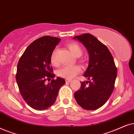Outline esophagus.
Masks as SVG:
<instances>
[{
  "label": "esophagus",
  "instance_id": "34e87169",
  "mask_svg": "<svg viewBox=\"0 0 134 134\" xmlns=\"http://www.w3.org/2000/svg\"><path fill=\"white\" fill-rule=\"evenodd\" d=\"M65 81H66V83H70V82L72 81V80L66 79V80H65Z\"/></svg>",
  "mask_w": 134,
  "mask_h": 134
}]
</instances>
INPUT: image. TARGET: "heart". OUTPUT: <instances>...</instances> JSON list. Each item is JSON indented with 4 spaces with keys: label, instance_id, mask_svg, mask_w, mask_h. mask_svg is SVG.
Wrapping results in <instances>:
<instances>
[{
    "label": "heart",
    "instance_id": "heart-1",
    "mask_svg": "<svg viewBox=\"0 0 134 134\" xmlns=\"http://www.w3.org/2000/svg\"><path fill=\"white\" fill-rule=\"evenodd\" d=\"M67 47L75 57H80L83 54V50L79 44L76 43H70L67 44ZM56 49H54L51 54L50 58L51 64L54 66L58 65L56 59ZM81 69L80 66H64L58 71V75L65 79H72L81 72Z\"/></svg>",
    "mask_w": 134,
    "mask_h": 134
}]
</instances>
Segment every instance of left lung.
I'll list each match as a JSON object with an SVG mask.
<instances>
[{"instance_id": "1", "label": "left lung", "mask_w": 134, "mask_h": 134, "mask_svg": "<svg viewBox=\"0 0 134 134\" xmlns=\"http://www.w3.org/2000/svg\"><path fill=\"white\" fill-rule=\"evenodd\" d=\"M85 46L89 54V64L84 76L91 81L81 82V88L74 97L79 105L86 110L103 106L111 95L117 76V69L108 48L90 34L75 36Z\"/></svg>"}]
</instances>
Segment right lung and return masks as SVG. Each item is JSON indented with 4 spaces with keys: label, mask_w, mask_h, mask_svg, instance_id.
I'll list each match as a JSON object with an SVG mask.
<instances>
[{
    "label": "right lung",
    "mask_w": 134,
    "mask_h": 134,
    "mask_svg": "<svg viewBox=\"0 0 134 134\" xmlns=\"http://www.w3.org/2000/svg\"><path fill=\"white\" fill-rule=\"evenodd\" d=\"M60 38L50 36L40 37L30 44L19 59L16 80L19 92L29 106L44 110L56 102L59 90L65 80L53 78L50 58ZM53 80L47 85L46 79Z\"/></svg>",
    "instance_id": "obj_1"
}]
</instances>
